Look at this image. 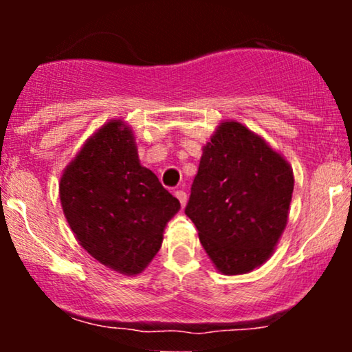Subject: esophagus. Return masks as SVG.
Masks as SVG:
<instances>
[{
	"label": "esophagus",
	"mask_w": 352,
	"mask_h": 352,
	"mask_svg": "<svg viewBox=\"0 0 352 352\" xmlns=\"http://www.w3.org/2000/svg\"><path fill=\"white\" fill-rule=\"evenodd\" d=\"M175 197H177V199H179L182 207H185V205H187V193H185L184 190H177Z\"/></svg>",
	"instance_id": "esophagus-1"
}]
</instances>
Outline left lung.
I'll list each match as a JSON object with an SVG mask.
<instances>
[{"label":"left lung","mask_w":352,"mask_h":352,"mask_svg":"<svg viewBox=\"0 0 352 352\" xmlns=\"http://www.w3.org/2000/svg\"><path fill=\"white\" fill-rule=\"evenodd\" d=\"M293 170L261 137L223 122L201 153L185 215L225 274L268 260L288 220Z\"/></svg>","instance_id":"obj_1"}]
</instances>
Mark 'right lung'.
<instances>
[{"label": "right lung", "instance_id": "right-lung-1", "mask_svg": "<svg viewBox=\"0 0 352 352\" xmlns=\"http://www.w3.org/2000/svg\"><path fill=\"white\" fill-rule=\"evenodd\" d=\"M67 223L82 248L116 272L137 274L162 245L180 201L139 164L131 129L112 120L87 140L59 184Z\"/></svg>", "mask_w": 352, "mask_h": 352}]
</instances>
